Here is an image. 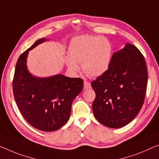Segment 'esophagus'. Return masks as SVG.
I'll list each match as a JSON object with an SVG mask.
<instances>
[{
	"instance_id": "34e87169",
	"label": "esophagus",
	"mask_w": 159,
	"mask_h": 159,
	"mask_svg": "<svg viewBox=\"0 0 159 159\" xmlns=\"http://www.w3.org/2000/svg\"><path fill=\"white\" fill-rule=\"evenodd\" d=\"M91 88V84L89 82L86 81V80H84V89H89Z\"/></svg>"
}]
</instances>
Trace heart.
Returning <instances> with one entry per match:
<instances>
[{
    "mask_svg": "<svg viewBox=\"0 0 159 159\" xmlns=\"http://www.w3.org/2000/svg\"><path fill=\"white\" fill-rule=\"evenodd\" d=\"M70 56L66 57L67 66L72 73H77L79 65L87 75L98 77L110 67L113 48L111 42L103 36L81 35L71 40L68 47Z\"/></svg>",
    "mask_w": 159,
    "mask_h": 159,
    "instance_id": "obj_1",
    "label": "heart"
}]
</instances>
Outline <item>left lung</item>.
<instances>
[{
  "label": "left lung",
  "instance_id": "1",
  "mask_svg": "<svg viewBox=\"0 0 159 159\" xmlns=\"http://www.w3.org/2000/svg\"><path fill=\"white\" fill-rule=\"evenodd\" d=\"M148 81L145 59L136 46L125 43L115 52L107 71L91 83L96 93L95 118L118 129L131 122L143 104Z\"/></svg>",
  "mask_w": 159,
  "mask_h": 159
}]
</instances>
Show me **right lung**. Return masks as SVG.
Listing matches in <instances>:
<instances>
[{
    "label": "right lung",
    "instance_id": "obj_1",
    "mask_svg": "<svg viewBox=\"0 0 159 159\" xmlns=\"http://www.w3.org/2000/svg\"><path fill=\"white\" fill-rule=\"evenodd\" d=\"M43 38L19 57L13 81L16 102L28 124L42 131H54L70 118L73 101L83 90L84 80L63 74L37 77L27 67L28 53L47 41Z\"/></svg>",
    "mask_w": 159,
    "mask_h": 159
}]
</instances>
